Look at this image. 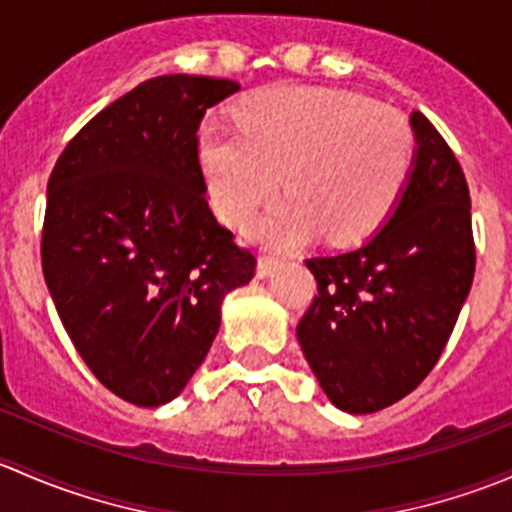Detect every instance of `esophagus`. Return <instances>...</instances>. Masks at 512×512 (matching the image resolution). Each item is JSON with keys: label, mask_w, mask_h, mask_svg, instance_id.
I'll list each match as a JSON object with an SVG mask.
<instances>
[{"label": "esophagus", "mask_w": 512, "mask_h": 512, "mask_svg": "<svg viewBox=\"0 0 512 512\" xmlns=\"http://www.w3.org/2000/svg\"><path fill=\"white\" fill-rule=\"evenodd\" d=\"M275 267H277L275 257H272V255H262L260 260H257V275H260V277H270Z\"/></svg>", "instance_id": "obj_1"}]
</instances>
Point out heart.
I'll use <instances>...</instances> for the list:
<instances>
[{
	"instance_id": "heart-1",
	"label": "heart",
	"mask_w": 512,
	"mask_h": 512,
	"mask_svg": "<svg viewBox=\"0 0 512 512\" xmlns=\"http://www.w3.org/2000/svg\"><path fill=\"white\" fill-rule=\"evenodd\" d=\"M235 126L198 128V163L215 213L250 223L275 198H289L257 223V235L294 245L324 230L359 242L394 210L414 160L409 121L371 98L317 86H270L242 98Z\"/></svg>"
}]
</instances>
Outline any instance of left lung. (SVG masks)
I'll return each instance as SVG.
<instances>
[{"instance_id":"left-lung-1","label":"left lung","mask_w":512,"mask_h":512,"mask_svg":"<svg viewBox=\"0 0 512 512\" xmlns=\"http://www.w3.org/2000/svg\"><path fill=\"white\" fill-rule=\"evenodd\" d=\"M414 168L361 247L309 257L317 297L297 324L304 359L337 409L404 399L446 349L476 272L471 193L441 133L411 113Z\"/></svg>"}]
</instances>
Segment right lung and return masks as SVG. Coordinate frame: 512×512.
<instances>
[{"mask_svg": "<svg viewBox=\"0 0 512 512\" xmlns=\"http://www.w3.org/2000/svg\"><path fill=\"white\" fill-rule=\"evenodd\" d=\"M240 84L148 79L96 113L49 185L41 267L94 376L136 406L173 401L210 352L227 292L255 277L208 205L198 163L205 111Z\"/></svg>", "mask_w": 512, "mask_h": 512, "instance_id": "add662e5", "label": "right lung"}]
</instances>
